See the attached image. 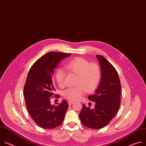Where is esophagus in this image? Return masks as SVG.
<instances>
[{"instance_id": "obj_1", "label": "esophagus", "mask_w": 146, "mask_h": 146, "mask_svg": "<svg viewBox=\"0 0 146 146\" xmlns=\"http://www.w3.org/2000/svg\"><path fill=\"white\" fill-rule=\"evenodd\" d=\"M68 104H69V105H72V104H73L74 102L73 101H70V100H69V101H68Z\"/></svg>"}]
</instances>
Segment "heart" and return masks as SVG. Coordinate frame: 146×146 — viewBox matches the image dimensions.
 Segmentation results:
<instances>
[{"mask_svg": "<svg viewBox=\"0 0 146 146\" xmlns=\"http://www.w3.org/2000/svg\"><path fill=\"white\" fill-rule=\"evenodd\" d=\"M66 68L77 75L76 85L74 87L66 89L63 91V96L72 101L80 100L87 92H92L99 86L102 77L100 66L83 58H76L66 63ZM66 72L58 69L55 73V78L60 87L65 86Z\"/></svg>", "mask_w": 146, "mask_h": 146, "instance_id": "1", "label": "heart"}]
</instances>
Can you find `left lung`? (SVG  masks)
Wrapping results in <instances>:
<instances>
[{
	"label": "left lung",
	"mask_w": 146,
	"mask_h": 146,
	"mask_svg": "<svg viewBox=\"0 0 146 146\" xmlns=\"http://www.w3.org/2000/svg\"><path fill=\"white\" fill-rule=\"evenodd\" d=\"M102 71L101 82L96 93L88 99L96 102L94 109L83 105L79 114L81 122L86 127L99 129L107 126L117 112L121 105V84L117 71L104 56L97 55Z\"/></svg>",
	"instance_id": "left-lung-1"
}]
</instances>
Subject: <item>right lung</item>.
Returning a JSON list of instances; mask_svg holds the SVG:
<instances>
[{"label":"right lung","mask_w":146,"mask_h":146,"mask_svg":"<svg viewBox=\"0 0 146 146\" xmlns=\"http://www.w3.org/2000/svg\"><path fill=\"white\" fill-rule=\"evenodd\" d=\"M70 54L50 52L39 58L31 66L24 87L26 107L34 122L45 129L60 126L69 105L65 100L57 105L50 104V98L56 91L53 74L58 63Z\"/></svg>","instance_id":"obj_1"}]
</instances>
